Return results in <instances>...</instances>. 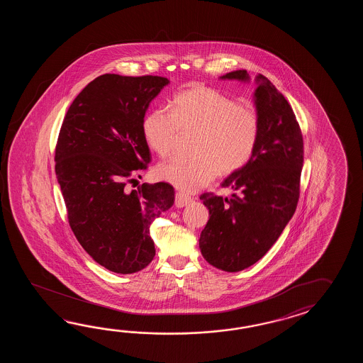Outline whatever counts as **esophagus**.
Masks as SVG:
<instances>
[{
	"instance_id": "1",
	"label": "esophagus",
	"mask_w": 363,
	"mask_h": 363,
	"mask_svg": "<svg viewBox=\"0 0 363 363\" xmlns=\"http://www.w3.org/2000/svg\"><path fill=\"white\" fill-rule=\"evenodd\" d=\"M191 201H192V199L184 193L179 192L175 194V206L177 208H184Z\"/></svg>"
}]
</instances>
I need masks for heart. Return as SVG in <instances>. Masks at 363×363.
I'll list each match as a JSON object with an SVG mask.
<instances>
[{
	"label": "heart",
	"instance_id": "heart-1",
	"mask_svg": "<svg viewBox=\"0 0 363 363\" xmlns=\"http://www.w3.org/2000/svg\"><path fill=\"white\" fill-rule=\"evenodd\" d=\"M192 130H196L192 140L196 153L174 155L157 167L158 178L184 192L206 186L219 171L241 170L255 155L261 121L255 108L199 84L177 94L171 110L155 108L143 123L147 145L161 157L175 149L180 132Z\"/></svg>",
	"mask_w": 363,
	"mask_h": 363
}]
</instances>
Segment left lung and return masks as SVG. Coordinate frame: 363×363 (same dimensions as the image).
I'll list each match as a JSON object with an SVG mask.
<instances>
[{"label": "left lung", "instance_id": "obj_1", "mask_svg": "<svg viewBox=\"0 0 363 363\" xmlns=\"http://www.w3.org/2000/svg\"><path fill=\"white\" fill-rule=\"evenodd\" d=\"M222 79L249 82L247 69ZM255 104L261 121L252 160L224 179L231 197L201 194L208 208L201 232L203 258L219 270L238 272L259 261L294 216L300 197L303 139L294 110L267 77H255Z\"/></svg>", "mask_w": 363, "mask_h": 363}]
</instances>
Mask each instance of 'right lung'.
<instances>
[{
  "instance_id": "add662e5",
  "label": "right lung",
  "mask_w": 363,
  "mask_h": 363,
  "mask_svg": "<svg viewBox=\"0 0 363 363\" xmlns=\"http://www.w3.org/2000/svg\"><path fill=\"white\" fill-rule=\"evenodd\" d=\"M169 83L152 75L96 77L72 101L57 141L55 175L69 227L85 252L116 274L152 262L150 224L175 200L172 185L163 182L125 188L152 161L144 116Z\"/></svg>"
}]
</instances>
